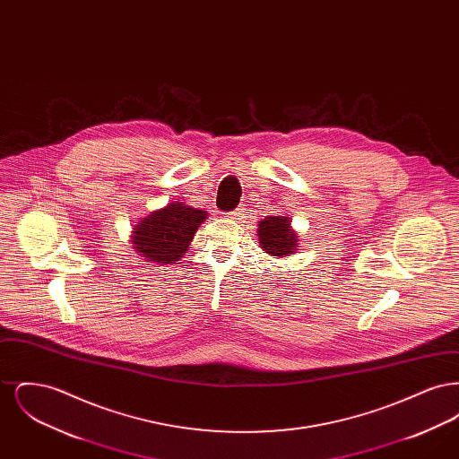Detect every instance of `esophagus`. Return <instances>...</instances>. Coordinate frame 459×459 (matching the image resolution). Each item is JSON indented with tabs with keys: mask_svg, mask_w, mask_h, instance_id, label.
<instances>
[{
	"mask_svg": "<svg viewBox=\"0 0 459 459\" xmlns=\"http://www.w3.org/2000/svg\"><path fill=\"white\" fill-rule=\"evenodd\" d=\"M242 215H244V208H238V210L232 212V217H230V219L239 220Z\"/></svg>",
	"mask_w": 459,
	"mask_h": 459,
	"instance_id": "34e87169",
	"label": "esophagus"
}]
</instances>
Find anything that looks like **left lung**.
<instances>
[{
    "mask_svg": "<svg viewBox=\"0 0 459 459\" xmlns=\"http://www.w3.org/2000/svg\"><path fill=\"white\" fill-rule=\"evenodd\" d=\"M258 239L264 253L272 256H287L294 253L298 240L289 227L287 217H266L260 221Z\"/></svg>",
    "mask_w": 459,
    "mask_h": 459,
    "instance_id": "8db88e82",
    "label": "left lung"
}]
</instances>
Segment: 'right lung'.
<instances>
[{"mask_svg": "<svg viewBox=\"0 0 459 459\" xmlns=\"http://www.w3.org/2000/svg\"><path fill=\"white\" fill-rule=\"evenodd\" d=\"M204 219L206 212L175 201L143 220L134 229L132 244L148 262H178Z\"/></svg>", "mask_w": 459, "mask_h": 459, "instance_id": "1", "label": "right lung"}]
</instances>
